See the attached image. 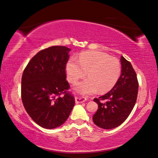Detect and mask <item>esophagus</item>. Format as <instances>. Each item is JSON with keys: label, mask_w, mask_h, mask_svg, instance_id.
Returning a JSON list of instances; mask_svg holds the SVG:
<instances>
[{"label": "esophagus", "mask_w": 158, "mask_h": 158, "mask_svg": "<svg viewBox=\"0 0 158 158\" xmlns=\"http://www.w3.org/2000/svg\"><path fill=\"white\" fill-rule=\"evenodd\" d=\"M86 101V98H79V97L75 98V102H76V103H81L85 102Z\"/></svg>", "instance_id": "34e87169"}]
</instances>
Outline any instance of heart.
Returning a JSON list of instances; mask_svg holds the SVG:
<instances>
[{"instance_id":"heart-1","label":"heart","mask_w":158,"mask_h":158,"mask_svg":"<svg viewBox=\"0 0 158 158\" xmlns=\"http://www.w3.org/2000/svg\"><path fill=\"white\" fill-rule=\"evenodd\" d=\"M79 60L71 57L66 66L68 81L74 83L79 79L86 76L88 78L78 82L75 89L83 95L88 96L96 93L106 92L118 81L121 74L119 61L110 57L102 52H85L79 56Z\"/></svg>"}]
</instances>
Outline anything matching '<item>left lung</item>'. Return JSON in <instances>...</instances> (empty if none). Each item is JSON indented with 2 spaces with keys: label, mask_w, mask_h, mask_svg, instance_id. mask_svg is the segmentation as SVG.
<instances>
[{
  "label": "left lung",
  "mask_w": 158,
  "mask_h": 158,
  "mask_svg": "<svg viewBox=\"0 0 158 158\" xmlns=\"http://www.w3.org/2000/svg\"><path fill=\"white\" fill-rule=\"evenodd\" d=\"M121 77L113 89L105 95L95 98L98 109L93 116L96 126L112 129L127 119L137 100L138 81L135 70L129 61L121 56Z\"/></svg>",
  "instance_id": "1"
}]
</instances>
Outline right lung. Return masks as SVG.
I'll return each mask as SVG.
<instances>
[{"instance_id":"1","label":"right lung","mask_w":158,"mask_h":158,"mask_svg":"<svg viewBox=\"0 0 158 158\" xmlns=\"http://www.w3.org/2000/svg\"><path fill=\"white\" fill-rule=\"evenodd\" d=\"M70 49L52 46L37 52L23 73L21 98L28 115L39 126L52 129L67 121L74 106L67 90L66 65Z\"/></svg>"}]
</instances>
